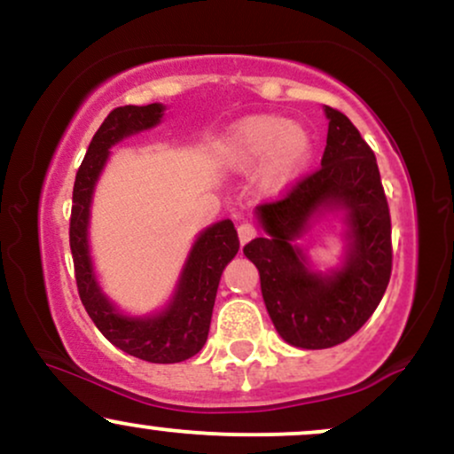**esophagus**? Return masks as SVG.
<instances>
[{"label": "esophagus", "mask_w": 454, "mask_h": 454, "mask_svg": "<svg viewBox=\"0 0 454 454\" xmlns=\"http://www.w3.org/2000/svg\"><path fill=\"white\" fill-rule=\"evenodd\" d=\"M254 237H256V228H254L252 223L243 222L241 226H239V241H241V245H245V243L252 241Z\"/></svg>", "instance_id": "34e87169"}]
</instances>
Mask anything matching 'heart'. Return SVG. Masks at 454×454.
Listing matches in <instances>:
<instances>
[{
  "label": "heart",
  "mask_w": 454,
  "mask_h": 454,
  "mask_svg": "<svg viewBox=\"0 0 454 454\" xmlns=\"http://www.w3.org/2000/svg\"><path fill=\"white\" fill-rule=\"evenodd\" d=\"M314 158V140L303 126L281 114H249L232 123L222 140L223 164L234 170H254L264 196L288 192Z\"/></svg>",
  "instance_id": "obj_1"
}]
</instances>
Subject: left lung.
Instances as JSON below:
<instances>
[{
	"label": "left lung",
	"instance_id": "1",
	"mask_svg": "<svg viewBox=\"0 0 454 454\" xmlns=\"http://www.w3.org/2000/svg\"><path fill=\"white\" fill-rule=\"evenodd\" d=\"M326 149L320 170L284 200L256 207L262 237L243 247L256 264L264 305L286 343L325 350L350 340L376 311L390 279L388 202L378 161L346 114L325 106ZM344 231L340 262L320 270L298 241L320 219Z\"/></svg>",
	"mask_w": 454,
	"mask_h": 454
}]
</instances>
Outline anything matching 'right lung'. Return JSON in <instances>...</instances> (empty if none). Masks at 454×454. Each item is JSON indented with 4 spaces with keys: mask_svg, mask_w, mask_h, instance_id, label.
<instances>
[{
    "mask_svg": "<svg viewBox=\"0 0 454 454\" xmlns=\"http://www.w3.org/2000/svg\"><path fill=\"white\" fill-rule=\"evenodd\" d=\"M164 113V104L155 102L114 108L104 119L76 173L70 217V249L78 294L93 325L119 350L161 364L181 363L202 350L222 273L239 252V237L231 220H220L198 232L173 294L164 307L151 314H128L102 290L90 243L93 192L114 145L158 128Z\"/></svg>",
    "mask_w": 454,
    "mask_h": 454,
    "instance_id": "right-lung-1",
    "label": "right lung"
}]
</instances>
